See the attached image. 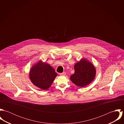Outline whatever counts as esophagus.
<instances>
[{"mask_svg":"<svg viewBox=\"0 0 124 124\" xmlns=\"http://www.w3.org/2000/svg\"><path fill=\"white\" fill-rule=\"evenodd\" d=\"M60 74L61 75H65L66 72H65V71H64V72H62V73H60Z\"/></svg>","mask_w":124,"mask_h":124,"instance_id":"34e87169","label":"esophagus"}]
</instances>
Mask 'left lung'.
<instances>
[{"label": "left lung", "instance_id": "left-lung-1", "mask_svg": "<svg viewBox=\"0 0 124 124\" xmlns=\"http://www.w3.org/2000/svg\"><path fill=\"white\" fill-rule=\"evenodd\" d=\"M74 73L70 77L75 85L84 87L89 85L94 78L95 70L93 64L85 60H82L74 65Z\"/></svg>", "mask_w": 124, "mask_h": 124}]
</instances>
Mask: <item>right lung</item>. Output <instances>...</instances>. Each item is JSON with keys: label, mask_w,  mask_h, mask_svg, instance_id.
<instances>
[{"label": "right lung", "mask_w": 124, "mask_h": 124, "mask_svg": "<svg viewBox=\"0 0 124 124\" xmlns=\"http://www.w3.org/2000/svg\"><path fill=\"white\" fill-rule=\"evenodd\" d=\"M57 75V73L51 65L46 63L38 62L32 67L30 72V77L32 83L39 88H49Z\"/></svg>", "instance_id": "add662e5"}]
</instances>
